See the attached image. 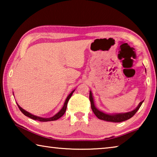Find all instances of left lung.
Returning <instances> with one entry per match:
<instances>
[{"mask_svg": "<svg viewBox=\"0 0 157 157\" xmlns=\"http://www.w3.org/2000/svg\"><path fill=\"white\" fill-rule=\"evenodd\" d=\"M89 100H90V102H91V109L93 111H94L95 115L98 118L100 119V120L107 121V122H112V123H121V122L127 121L128 120V119L131 118L136 113V111L139 109V108L140 107V106H141L142 103L143 102V101H144V100L141 101V102L139 104V105L137 106L136 108L133 111H129V112H126V113H118L110 114V113H107L103 112L102 111L98 109L95 107L94 104V98H93L92 92L91 91H90V94H89Z\"/></svg>", "mask_w": 157, "mask_h": 157, "instance_id": "left-lung-1", "label": "left lung"}]
</instances>
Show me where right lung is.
<instances>
[{
  "label": "right lung",
  "mask_w": 157,
  "mask_h": 157,
  "mask_svg": "<svg viewBox=\"0 0 157 157\" xmlns=\"http://www.w3.org/2000/svg\"><path fill=\"white\" fill-rule=\"evenodd\" d=\"M75 91V90H73V91L70 94H69L67 98H66V99L64 102V104H63V107L61 109V110L58 112L57 113L55 114V116H53L52 117H50V118H42V117H39V116H34L33 114H32L28 112L27 111H25V109H23V108H21L19 105H18V108H19V109L21 110V112H22L23 114H24L25 116L29 117V118H30L32 119H33V120H36V121H41V122H47V121H56L57 119L60 118L61 117H62L63 114L65 113L66 112V107H67V104H68V102L69 99H70L71 97L73 95V93Z\"/></svg>",
  "instance_id": "1"
}]
</instances>
